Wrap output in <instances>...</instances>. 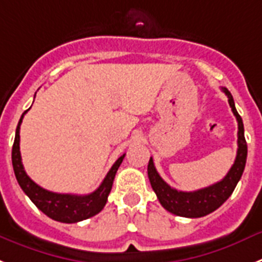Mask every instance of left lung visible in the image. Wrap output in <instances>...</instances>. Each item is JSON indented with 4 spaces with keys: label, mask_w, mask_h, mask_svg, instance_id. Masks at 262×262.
Here are the masks:
<instances>
[{
    "label": "left lung",
    "mask_w": 262,
    "mask_h": 262,
    "mask_svg": "<svg viewBox=\"0 0 262 262\" xmlns=\"http://www.w3.org/2000/svg\"><path fill=\"white\" fill-rule=\"evenodd\" d=\"M223 92L228 97L229 106L232 112L236 116L238 125L237 132V154H236L235 163L229 169L228 174L220 182L208 187L200 188L196 191H178L170 187L157 171L154 166L153 158H150L147 165V175H149L150 185L153 187L154 192L157 194L159 203L162 204L165 210L178 216L185 217H202L208 213L213 212L222 206L235 190L237 182L240 181L243 171H244L245 162H247L248 146L244 137V124L241 120L240 115L236 111L235 101L232 97L231 92L227 88H222Z\"/></svg>",
    "instance_id": "8db88e82"
}]
</instances>
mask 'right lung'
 I'll list each match as a JSON object with an SVG mask.
<instances>
[{
    "label": "right lung",
    "mask_w": 262,
    "mask_h": 262,
    "mask_svg": "<svg viewBox=\"0 0 262 262\" xmlns=\"http://www.w3.org/2000/svg\"><path fill=\"white\" fill-rule=\"evenodd\" d=\"M19 118L17 130H15L14 144L11 150V162H13V169H14L15 178L18 183L24 190L25 194L30 198V200L35 204L45 215H47L51 219L60 223H77L81 220L90 219L105 206L108 195L112 190L113 179L117 172L118 167L121 165L124 156H121L115 162V165L111 167L106 177L104 178L103 183L99 186L97 190L88 195H72V194H58L47 191L38 186L34 181H31L30 177L26 174L22 165L21 151H19V126L22 124V118L25 113Z\"/></svg>",
    "instance_id": "add662e5"
}]
</instances>
